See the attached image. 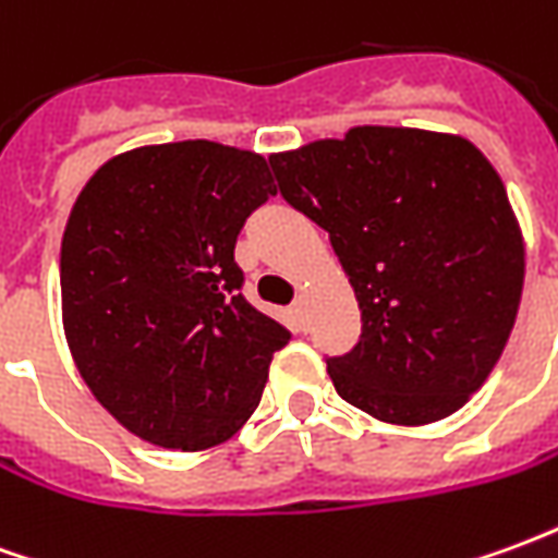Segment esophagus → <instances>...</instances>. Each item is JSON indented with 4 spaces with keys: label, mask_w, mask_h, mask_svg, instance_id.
I'll list each match as a JSON object with an SVG mask.
<instances>
[{
    "label": "esophagus",
    "mask_w": 558,
    "mask_h": 558,
    "mask_svg": "<svg viewBox=\"0 0 558 558\" xmlns=\"http://www.w3.org/2000/svg\"><path fill=\"white\" fill-rule=\"evenodd\" d=\"M304 307H307V299H304V295H295V302H292V311H295V314H304Z\"/></svg>",
    "instance_id": "34e87169"
}]
</instances>
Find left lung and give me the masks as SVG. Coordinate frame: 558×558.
<instances>
[{"label": "left lung", "mask_w": 558, "mask_h": 558, "mask_svg": "<svg viewBox=\"0 0 558 558\" xmlns=\"http://www.w3.org/2000/svg\"><path fill=\"white\" fill-rule=\"evenodd\" d=\"M268 163L362 307L359 343L326 359L340 398L388 424L460 410L502 355L526 268L490 160L463 137L364 125Z\"/></svg>", "instance_id": "1"}]
</instances>
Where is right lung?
I'll use <instances>...</instances> for the list:
<instances>
[{
    "label": "right lung",
    "instance_id": "right-lung-1",
    "mask_svg": "<svg viewBox=\"0 0 558 558\" xmlns=\"http://www.w3.org/2000/svg\"><path fill=\"white\" fill-rule=\"evenodd\" d=\"M278 194L263 155L184 140L107 160L62 235V319L92 395L160 448L203 451L254 415L290 331L242 295L235 239Z\"/></svg>",
    "mask_w": 558,
    "mask_h": 558
}]
</instances>
